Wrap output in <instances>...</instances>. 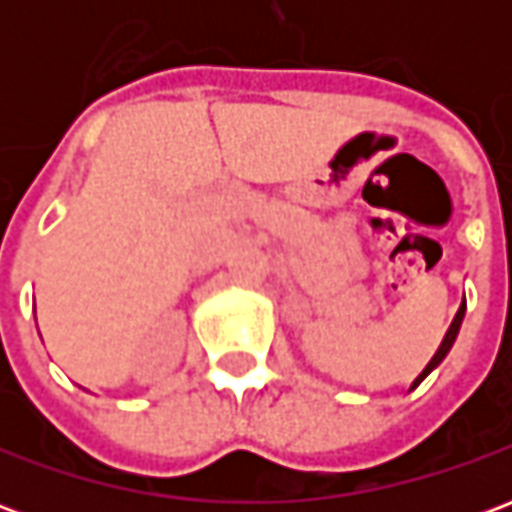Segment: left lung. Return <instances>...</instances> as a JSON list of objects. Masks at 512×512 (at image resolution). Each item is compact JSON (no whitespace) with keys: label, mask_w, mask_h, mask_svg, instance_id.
<instances>
[{"label":"left lung","mask_w":512,"mask_h":512,"mask_svg":"<svg viewBox=\"0 0 512 512\" xmlns=\"http://www.w3.org/2000/svg\"><path fill=\"white\" fill-rule=\"evenodd\" d=\"M463 315H466V301H463V304H461V310H458V315H455V321L450 323V329H447V334H444V340H441L436 356H433V359H430V362H428V367H425V370L419 373L417 381L411 384V389H417V386L422 384V381H425V378H428L430 373H433V370H436V367H439L441 362H444V359H447V354H450V351H452V345H455V340H458V332H461Z\"/></svg>","instance_id":"left-lung-1"}]
</instances>
